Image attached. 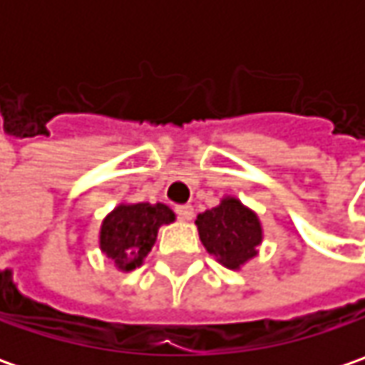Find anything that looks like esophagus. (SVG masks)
<instances>
[{
  "label": "esophagus",
  "mask_w": 365,
  "mask_h": 365,
  "mask_svg": "<svg viewBox=\"0 0 365 365\" xmlns=\"http://www.w3.org/2000/svg\"><path fill=\"white\" fill-rule=\"evenodd\" d=\"M175 211L176 215L182 219V221H190L192 219V207L190 205H178Z\"/></svg>",
  "instance_id": "obj_1"
}]
</instances>
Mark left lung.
<instances>
[{
    "label": "left lung",
    "instance_id": "obj_1",
    "mask_svg": "<svg viewBox=\"0 0 365 365\" xmlns=\"http://www.w3.org/2000/svg\"><path fill=\"white\" fill-rule=\"evenodd\" d=\"M195 223L207 252L217 256L223 266L235 270L256 256L262 227L258 217L237 199H223L219 207L201 213Z\"/></svg>",
    "mask_w": 365,
    "mask_h": 365
}]
</instances>
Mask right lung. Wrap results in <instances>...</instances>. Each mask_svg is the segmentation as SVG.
Wrapping results in <instances>:
<instances>
[{
	"instance_id": "obj_1",
	"label": "right lung",
	"mask_w": 365,
	"mask_h": 365,
	"mask_svg": "<svg viewBox=\"0 0 365 365\" xmlns=\"http://www.w3.org/2000/svg\"><path fill=\"white\" fill-rule=\"evenodd\" d=\"M170 221L175 213L162 203L120 205L103 221L99 244L118 268L133 270L150 254L158 227Z\"/></svg>"
}]
</instances>
